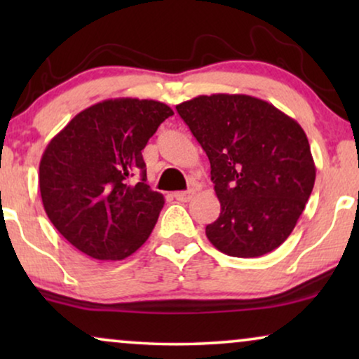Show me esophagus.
Here are the masks:
<instances>
[{
  "mask_svg": "<svg viewBox=\"0 0 359 359\" xmlns=\"http://www.w3.org/2000/svg\"><path fill=\"white\" fill-rule=\"evenodd\" d=\"M193 196H194V191H178V193L173 194V198L176 201H180V203H188Z\"/></svg>",
  "mask_w": 359,
  "mask_h": 359,
  "instance_id": "34e87169",
  "label": "esophagus"
}]
</instances>
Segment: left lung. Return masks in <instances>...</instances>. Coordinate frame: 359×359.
<instances>
[{"mask_svg": "<svg viewBox=\"0 0 359 359\" xmlns=\"http://www.w3.org/2000/svg\"><path fill=\"white\" fill-rule=\"evenodd\" d=\"M176 111L210 161L220 214L205 227L209 242L237 258L276 250L296 227L316 183L302 127L248 95L198 96Z\"/></svg>", "mask_w": 359, "mask_h": 359, "instance_id": "left-lung-1", "label": "left lung"}]
</instances>
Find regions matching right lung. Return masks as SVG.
<instances>
[{
	"mask_svg": "<svg viewBox=\"0 0 359 359\" xmlns=\"http://www.w3.org/2000/svg\"><path fill=\"white\" fill-rule=\"evenodd\" d=\"M173 111L135 97L106 100L76 114L48 142L39 165L43 209L88 257L124 259L150 237L163 196L147 181L142 150ZM141 173L139 184L130 178Z\"/></svg>",
	"mask_w": 359,
	"mask_h": 359,
	"instance_id": "right-lung-1",
	"label": "right lung"
}]
</instances>
